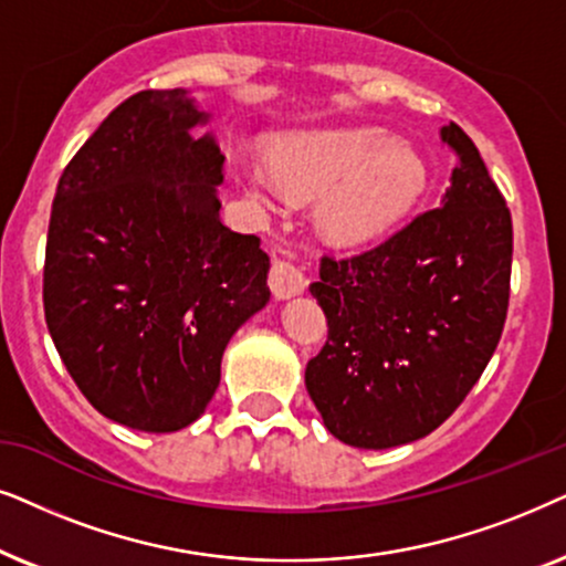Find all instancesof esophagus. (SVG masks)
Wrapping results in <instances>:
<instances>
[{"mask_svg":"<svg viewBox=\"0 0 566 566\" xmlns=\"http://www.w3.org/2000/svg\"><path fill=\"white\" fill-rule=\"evenodd\" d=\"M269 287L274 292L276 300H290L307 287V279L297 263L279 259L274 261V266H271Z\"/></svg>","mask_w":566,"mask_h":566,"instance_id":"1","label":"esophagus"}]
</instances>
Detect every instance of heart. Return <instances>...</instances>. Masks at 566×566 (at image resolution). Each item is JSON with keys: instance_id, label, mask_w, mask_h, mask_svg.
<instances>
[{"instance_id": "1", "label": "heart", "mask_w": 566, "mask_h": 566, "mask_svg": "<svg viewBox=\"0 0 566 566\" xmlns=\"http://www.w3.org/2000/svg\"><path fill=\"white\" fill-rule=\"evenodd\" d=\"M261 205L292 193L318 199L315 224L336 245H365L411 212L427 188V168L409 142L375 126L292 132L269 142V165L238 172Z\"/></svg>"}]
</instances>
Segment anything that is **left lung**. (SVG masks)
<instances>
[{
    "instance_id": "8db88e82",
    "label": "left lung",
    "mask_w": 566,
    "mask_h": 566,
    "mask_svg": "<svg viewBox=\"0 0 566 566\" xmlns=\"http://www.w3.org/2000/svg\"><path fill=\"white\" fill-rule=\"evenodd\" d=\"M440 207L386 243L321 261L311 284L328 338L305 367L323 424L352 448L386 450L434 432L484 373L510 300L512 217L461 126Z\"/></svg>"
}]
</instances>
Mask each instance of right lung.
I'll return each instance as SVG.
<instances>
[{"instance_id":"1","label":"right lung","mask_w":566,"mask_h":566,"mask_svg":"<svg viewBox=\"0 0 566 566\" xmlns=\"http://www.w3.org/2000/svg\"><path fill=\"white\" fill-rule=\"evenodd\" d=\"M186 90L124 101L66 165L51 209L43 311L103 417L178 432L220 386L224 346L269 303V255L220 220L224 155Z\"/></svg>"}]
</instances>
